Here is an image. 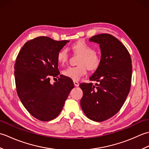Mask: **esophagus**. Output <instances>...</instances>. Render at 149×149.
I'll list each match as a JSON object with an SVG mask.
<instances>
[{
    "label": "esophagus",
    "mask_w": 149,
    "mask_h": 149,
    "mask_svg": "<svg viewBox=\"0 0 149 149\" xmlns=\"http://www.w3.org/2000/svg\"><path fill=\"white\" fill-rule=\"evenodd\" d=\"M74 84L75 86H79V83L76 81H74Z\"/></svg>",
    "instance_id": "34e87169"
}]
</instances>
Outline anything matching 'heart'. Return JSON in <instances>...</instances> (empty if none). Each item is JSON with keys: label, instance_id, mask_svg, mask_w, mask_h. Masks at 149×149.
<instances>
[{"label": "heart", "instance_id": "obj_1", "mask_svg": "<svg viewBox=\"0 0 149 149\" xmlns=\"http://www.w3.org/2000/svg\"><path fill=\"white\" fill-rule=\"evenodd\" d=\"M72 49L74 52L81 55L77 62L79 65L65 68L63 71V74L65 77L77 81L86 74L87 68L90 70H95L99 67L100 63V56L89 44L79 41L72 45ZM68 57L67 49L63 48L58 52L57 59L60 64L63 65L68 61Z\"/></svg>", "mask_w": 149, "mask_h": 149}]
</instances>
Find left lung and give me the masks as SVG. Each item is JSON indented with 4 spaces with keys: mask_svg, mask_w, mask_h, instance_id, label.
Wrapping results in <instances>:
<instances>
[{
    "mask_svg": "<svg viewBox=\"0 0 149 149\" xmlns=\"http://www.w3.org/2000/svg\"><path fill=\"white\" fill-rule=\"evenodd\" d=\"M100 45V63L90 77L98 83H81L83 91L81 106L91 120L103 122L118 113L124 104L131 85L132 61L129 52L109 34H100L89 40Z\"/></svg>",
    "mask_w": 149,
    "mask_h": 149,
    "instance_id": "8db88e82",
    "label": "left lung"
}]
</instances>
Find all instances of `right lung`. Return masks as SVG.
<instances>
[{
  "instance_id": "1",
  "label": "right lung",
  "mask_w": 149,
  "mask_h": 149,
  "mask_svg": "<svg viewBox=\"0 0 149 149\" xmlns=\"http://www.w3.org/2000/svg\"><path fill=\"white\" fill-rule=\"evenodd\" d=\"M68 42L37 37L24 44L16 59L15 77L18 97L28 112L41 121L56 118L74 88L71 79L63 75L54 85L49 83L50 77L57 78L60 74L57 55Z\"/></svg>"
}]
</instances>
